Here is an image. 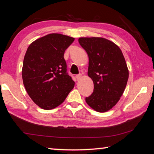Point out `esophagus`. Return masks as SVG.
I'll list each match as a JSON object with an SVG mask.
<instances>
[{
    "instance_id": "obj_1",
    "label": "esophagus",
    "mask_w": 154,
    "mask_h": 154,
    "mask_svg": "<svg viewBox=\"0 0 154 154\" xmlns=\"http://www.w3.org/2000/svg\"><path fill=\"white\" fill-rule=\"evenodd\" d=\"M82 74H79V75H76V79H77V80H79L81 78H82Z\"/></svg>"
}]
</instances>
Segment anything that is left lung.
I'll return each instance as SVG.
<instances>
[{"label":"left lung","instance_id":"8db88e82","mask_svg":"<svg viewBox=\"0 0 154 154\" xmlns=\"http://www.w3.org/2000/svg\"><path fill=\"white\" fill-rule=\"evenodd\" d=\"M78 41L89 57L88 75L94 87L85 101L94 110L108 111L119 100L128 79L123 54L116 44L105 38L82 37Z\"/></svg>","mask_w":154,"mask_h":154}]
</instances>
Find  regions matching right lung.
I'll return each instance as SVG.
<instances>
[{"label":"right lung","instance_id":"add662e5","mask_svg":"<svg viewBox=\"0 0 154 154\" xmlns=\"http://www.w3.org/2000/svg\"><path fill=\"white\" fill-rule=\"evenodd\" d=\"M75 40L52 33L30 44L26 52L22 75L28 94L41 109L50 110L64 102L75 82L66 72V49Z\"/></svg>","mask_w":154,"mask_h":154}]
</instances>
